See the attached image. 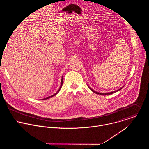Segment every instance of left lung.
Instances as JSON below:
<instances>
[{
  "instance_id": "left-lung-1",
  "label": "left lung",
  "mask_w": 149,
  "mask_h": 149,
  "mask_svg": "<svg viewBox=\"0 0 149 149\" xmlns=\"http://www.w3.org/2000/svg\"><path fill=\"white\" fill-rule=\"evenodd\" d=\"M123 87H122L121 88H120V89H118V90H116V91H113V92H108V93H100V92H96V91H94L93 89H92L91 88H90L89 86H88L89 88V89L92 91V92H93L94 93H96V94H98V95H111V94H112V93H115V92H118V91H120L121 89H122L123 88Z\"/></svg>"
}]
</instances>
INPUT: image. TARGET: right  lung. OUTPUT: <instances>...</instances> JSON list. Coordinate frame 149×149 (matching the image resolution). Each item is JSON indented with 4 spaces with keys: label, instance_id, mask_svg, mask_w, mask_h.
<instances>
[{
    "label": "right lung",
    "instance_id": "1",
    "mask_svg": "<svg viewBox=\"0 0 149 149\" xmlns=\"http://www.w3.org/2000/svg\"><path fill=\"white\" fill-rule=\"evenodd\" d=\"M63 77H62V79H61V85H60V87L59 89L57 91V92L56 93H54V95H52V96H49V97H46V98L43 99L42 100H45V99H49V98H50V97H52L54 96L55 95H56L59 92V91H60V89H61V87H62V85H63Z\"/></svg>",
    "mask_w": 149,
    "mask_h": 149
}]
</instances>
